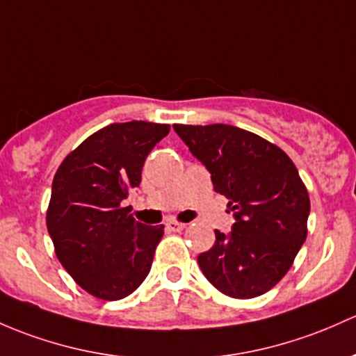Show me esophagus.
<instances>
[{
  "instance_id": "1",
  "label": "esophagus",
  "mask_w": 356,
  "mask_h": 356,
  "mask_svg": "<svg viewBox=\"0 0 356 356\" xmlns=\"http://www.w3.org/2000/svg\"><path fill=\"white\" fill-rule=\"evenodd\" d=\"M165 227L170 232H181V230H184L186 225H184V223H181V222H175V220H168V222L165 223Z\"/></svg>"
}]
</instances>
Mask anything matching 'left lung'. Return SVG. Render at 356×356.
<instances>
[{"label":"left lung","mask_w":356,"mask_h":356,"mask_svg":"<svg viewBox=\"0 0 356 356\" xmlns=\"http://www.w3.org/2000/svg\"><path fill=\"white\" fill-rule=\"evenodd\" d=\"M174 129L208 168L235 218L232 230H215V244L197 256L201 271L228 297L266 293L286 275L307 237L310 200L297 167L283 149L235 126Z\"/></svg>","instance_id":"8db88e82"}]
</instances>
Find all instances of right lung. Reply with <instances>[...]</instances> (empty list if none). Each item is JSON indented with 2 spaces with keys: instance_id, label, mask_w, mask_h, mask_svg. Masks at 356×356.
Wrapping results in <instances>:
<instances>
[{
  "instance_id": "1",
  "label": "right lung",
  "mask_w": 356,
  "mask_h": 356,
  "mask_svg": "<svg viewBox=\"0 0 356 356\" xmlns=\"http://www.w3.org/2000/svg\"><path fill=\"white\" fill-rule=\"evenodd\" d=\"M168 131L147 121L109 124L56 172L47 232L59 263L93 297L121 300L148 276L163 225L136 222L122 201L140 188L145 160Z\"/></svg>"
}]
</instances>
